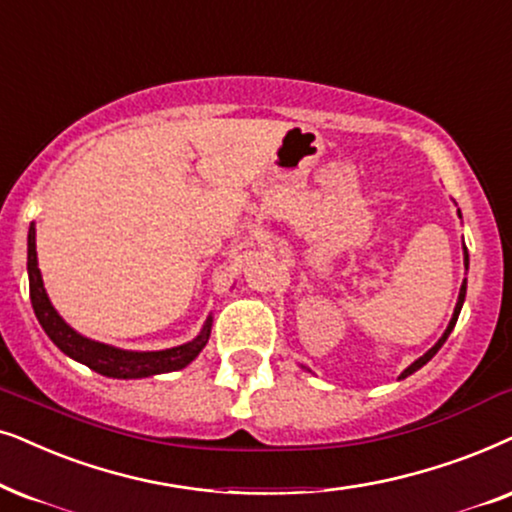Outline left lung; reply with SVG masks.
<instances>
[{"instance_id": "obj_1", "label": "left lung", "mask_w": 512, "mask_h": 512, "mask_svg": "<svg viewBox=\"0 0 512 512\" xmlns=\"http://www.w3.org/2000/svg\"><path fill=\"white\" fill-rule=\"evenodd\" d=\"M459 216H461V211H459ZM463 265H466V270H468V249H466V244H463ZM466 287H468V280H463L461 291H459V301H456V308H454V315H451V320H449V324H447V329H444V334L440 336V341H437V343L433 345V348L428 350L426 355H421L416 362H411L409 367L404 369L402 374H400V381H402V378H407V376L414 374V371L421 369L423 364H428L430 360H433V357L437 355V350H440L442 345H444V341H447L449 334H451V329L456 327V320H459V313H461V308H463V301H466ZM303 369H305V367H303ZM308 371H310V369H308Z\"/></svg>"}]
</instances>
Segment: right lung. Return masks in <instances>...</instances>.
Listing matches in <instances>:
<instances>
[{"label":"right lung","instance_id":"1","mask_svg":"<svg viewBox=\"0 0 512 512\" xmlns=\"http://www.w3.org/2000/svg\"><path fill=\"white\" fill-rule=\"evenodd\" d=\"M35 223L30 225L28 232V277H30V301L35 310L39 324L46 331V336L58 345V350L72 357L75 362L86 364L96 374L108 378H148L157 374H167L188 367L195 357L202 353V348L209 341L211 334V315L204 322V327L192 341L176 345L167 350H124L115 345L94 341L86 338L70 327L68 322L58 315L49 301V294L44 289L42 272L37 265V244H35Z\"/></svg>","mask_w":512,"mask_h":512}]
</instances>
